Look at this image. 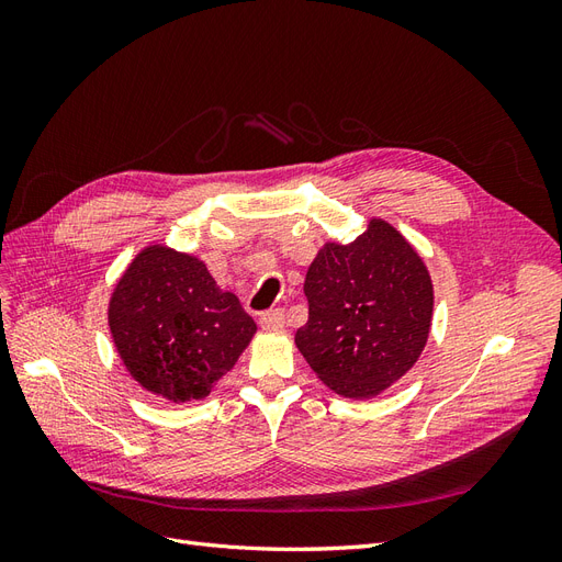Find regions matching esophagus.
<instances>
[{
    "mask_svg": "<svg viewBox=\"0 0 562 562\" xmlns=\"http://www.w3.org/2000/svg\"><path fill=\"white\" fill-rule=\"evenodd\" d=\"M260 326L265 330H277V328H283L285 326V314L283 310H269V312H262L260 314Z\"/></svg>",
    "mask_w": 562,
    "mask_h": 562,
    "instance_id": "esophagus-1",
    "label": "esophagus"
}]
</instances>
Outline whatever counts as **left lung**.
I'll list each match as a JSON object with an SVG mask.
<instances>
[{
    "mask_svg": "<svg viewBox=\"0 0 562 562\" xmlns=\"http://www.w3.org/2000/svg\"><path fill=\"white\" fill-rule=\"evenodd\" d=\"M304 295L310 321L295 333V345L339 396H378L415 366L427 345L429 271L382 220H372L349 246H323Z\"/></svg>",
    "mask_w": 562,
    "mask_h": 562,
    "instance_id": "left-lung-1",
    "label": "left lung"
}]
</instances>
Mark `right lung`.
<instances>
[{
    "instance_id": "1",
    "label": "right lung",
    "mask_w": 562,
    "mask_h": 562,
    "mask_svg": "<svg viewBox=\"0 0 562 562\" xmlns=\"http://www.w3.org/2000/svg\"><path fill=\"white\" fill-rule=\"evenodd\" d=\"M110 330L147 391L199 401L248 347L255 321L223 293L203 262L164 246L143 250L110 302Z\"/></svg>"
}]
</instances>
